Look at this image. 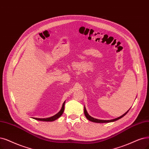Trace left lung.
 Wrapping results in <instances>:
<instances>
[{"mask_svg": "<svg viewBox=\"0 0 149 149\" xmlns=\"http://www.w3.org/2000/svg\"><path fill=\"white\" fill-rule=\"evenodd\" d=\"M130 109L128 110V111L127 112H126L124 114H123V115H122V116H120V117H118V118H116L112 119V120H100V119H97V118H93V117L90 116V115L88 113L85 106L84 107V113H85V115L86 118L88 120L91 121V122H95V123H109V122H115V121H117V120H118L120 119L121 118H122L123 117H124L125 115L128 112V111H130Z\"/></svg>", "mask_w": 149, "mask_h": 149, "instance_id": "left-lung-1", "label": "left lung"}]
</instances>
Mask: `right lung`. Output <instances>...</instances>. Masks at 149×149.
I'll return each instance as SVG.
<instances>
[{
	"label": "right lung",
	"mask_w": 149,
	"mask_h": 149,
	"mask_svg": "<svg viewBox=\"0 0 149 149\" xmlns=\"http://www.w3.org/2000/svg\"><path fill=\"white\" fill-rule=\"evenodd\" d=\"M65 102H64V103L63 104V106L61 107V109L60 110L59 112H58L56 114H55L53 116L51 117H48V118H32L35 120H39V121H43V122H53V121L56 120V119H58V118H59L63 113V112L64 111V104H65Z\"/></svg>",
	"instance_id": "add662e5"
}]
</instances>
